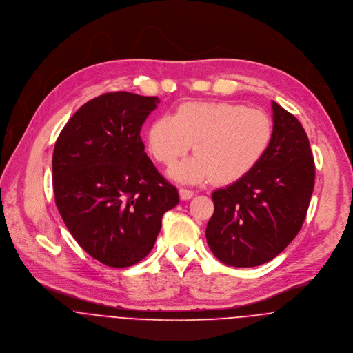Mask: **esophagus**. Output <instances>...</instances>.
Masks as SVG:
<instances>
[{
  "label": "esophagus",
  "mask_w": 353,
  "mask_h": 353,
  "mask_svg": "<svg viewBox=\"0 0 353 353\" xmlns=\"http://www.w3.org/2000/svg\"><path fill=\"white\" fill-rule=\"evenodd\" d=\"M179 196L182 200H189L190 197H193V190L186 189V188H181L179 189Z\"/></svg>",
  "instance_id": "obj_1"
}]
</instances>
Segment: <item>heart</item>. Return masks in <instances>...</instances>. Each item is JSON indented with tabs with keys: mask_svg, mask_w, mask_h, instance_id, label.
Listing matches in <instances>:
<instances>
[{
	"mask_svg": "<svg viewBox=\"0 0 353 353\" xmlns=\"http://www.w3.org/2000/svg\"><path fill=\"white\" fill-rule=\"evenodd\" d=\"M272 139L270 117L257 108L228 101H190L181 104L172 115L157 118L148 132L153 157L172 165L183 157L192 143L194 157L170 170L181 182L232 183L267 153Z\"/></svg>",
	"mask_w": 353,
	"mask_h": 353,
	"instance_id": "heart-1",
	"label": "heart"
}]
</instances>
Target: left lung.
<instances>
[{
  "label": "left lung",
  "mask_w": 353,
  "mask_h": 353,
  "mask_svg": "<svg viewBox=\"0 0 353 353\" xmlns=\"http://www.w3.org/2000/svg\"><path fill=\"white\" fill-rule=\"evenodd\" d=\"M271 145L257 165L211 197L205 228L213 254L227 265L272 260L298 235L314 188V159L301 122L272 101Z\"/></svg>",
  "instance_id": "left-lung-1"
}]
</instances>
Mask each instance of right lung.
<instances>
[{"label":"right lung","mask_w":353,"mask_h":353,"mask_svg":"<svg viewBox=\"0 0 353 353\" xmlns=\"http://www.w3.org/2000/svg\"><path fill=\"white\" fill-rule=\"evenodd\" d=\"M159 103L128 92L101 94L70 117L55 142L57 208L81 248L108 267L145 259L164 213L179 203L140 137Z\"/></svg>","instance_id":"add662e5"}]
</instances>
